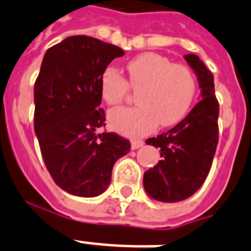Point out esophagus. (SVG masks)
<instances>
[{
    "label": "esophagus",
    "instance_id": "esophagus-1",
    "mask_svg": "<svg viewBox=\"0 0 251 251\" xmlns=\"http://www.w3.org/2000/svg\"><path fill=\"white\" fill-rule=\"evenodd\" d=\"M143 145H145V143H143V141H131V149L133 150L141 149Z\"/></svg>",
    "mask_w": 251,
    "mask_h": 251
}]
</instances>
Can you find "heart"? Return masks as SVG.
Instances as JSON below:
<instances>
[{"label": "heart", "instance_id": "1", "mask_svg": "<svg viewBox=\"0 0 251 251\" xmlns=\"http://www.w3.org/2000/svg\"><path fill=\"white\" fill-rule=\"evenodd\" d=\"M129 83L117 69L106 68L100 78L104 101L117 105L129 94V84L137 94L139 105L117 108L108 113L110 129L126 137H143L160 122L172 126L181 121L197 91L191 70L157 53H143L126 65Z\"/></svg>", "mask_w": 251, "mask_h": 251}]
</instances>
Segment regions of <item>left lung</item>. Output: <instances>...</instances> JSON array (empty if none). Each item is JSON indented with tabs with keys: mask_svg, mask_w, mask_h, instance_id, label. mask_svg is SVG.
Returning <instances> with one entry per match:
<instances>
[{
	"mask_svg": "<svg viewBox=\"0 0 251 251\" xmlns=\"http://www.w3.org/2000/svg\"><path fill=\"white\" fill-rule=\"evenodd\" d=\"M183 58L198 79L201 100L175 127L146 141L160 149L161 160L143 175V186L149 197L165 203L187 199L202 186L219 141L214 75L198 56Z\"/></svg>",
	"mask_w": 251,
	"mask_h": 251,
	"instance_id": "1",
	"label": "left lung"
}]
</instances>
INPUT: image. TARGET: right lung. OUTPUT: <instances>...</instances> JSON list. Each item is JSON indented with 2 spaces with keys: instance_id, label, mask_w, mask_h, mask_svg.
I'll list each match as a JSON object with an SVG mask.
<instances>
[{
  "instance_id": "right-lung-1",
  "label": "right lung",
  "mask_w": 251,
  "mask_h": 251,
  "mask_svg": "<svg viewBox=\"0 0 251 251\" xmlns=\"http://www.w3.org/2000/svg\"><path fill=\"white\" fill-rule=\"evenodd\" d=\"M124 50L95 37L75 35L44 54L35 82V134L45 167L64 191L92 198L109 186L112 169L130 142L105 126L100 78Z\"/></svg>"
}]
</instances>
